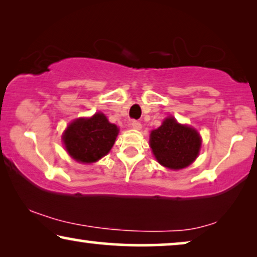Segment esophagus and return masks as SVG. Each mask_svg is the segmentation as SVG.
Masks as SVG:
<instances>
[{
  "mask_svg": "<svg viewBox=\"0 0 257 257\" xmlns=\"http://www.w3.org/2000/svg\"><path fill=\"white\" fill-rule=\"evenodd\" d=\"M131 127L135 128V130H140V128H142V122L138 121V120H132L131 121Z\"/></svg>",
  "mask_w": 257,
  "mask_h": 257,
  "instance_id": "esophagus-1",
  "label": "esophagus"
}]
</instances>
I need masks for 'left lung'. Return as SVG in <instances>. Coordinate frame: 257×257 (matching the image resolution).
<instances>
[{
    "instance_id": "obj_1",
    "label": "left lung",
    "mask_w": 257,
    "mask_h": 257,
    "mask_svg": "<svg viewBox=\"0 0 257 257\" xmlns=\"http://www.w3.org/2000/svg\"><path fill=\"white\" fill-rule=\"evenodd\" d=\"M150 146L160 165L170 170H181L199 156L201 137L195 128L179 124L174 117H167L151 132Z\"/></svg>"
}]
</instances>
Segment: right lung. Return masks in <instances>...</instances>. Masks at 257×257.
Instances as JSON below:
<instances>
[{
  "mask_svg": "<svg viewBox=\"0 0 257 257\" xmlns=\"http://www.w3.org/2000/svg\"><path fill=\"white\" fill-rule=\"evenodd\" d=\"M119 132L101 112L90 118H78L70 122L62 140L66 152L83 164L96 163L106 156L113 146Z\"/></svg>",
  "mask_w": 257,
  "mask_h": 257,
  "instance_id": "add662e5",
  "label": "right lung"
}]
</instances>
